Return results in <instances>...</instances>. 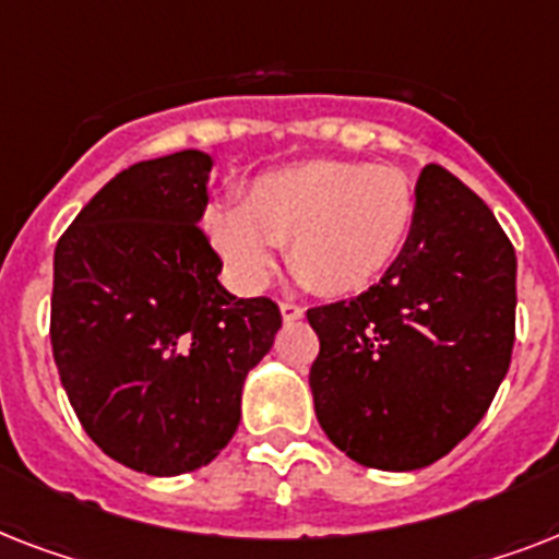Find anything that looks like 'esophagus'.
I'll use <instances>...</instances> for the list:
<instances>
[{"instance_id": "obj_1", "label": "esophagus", "mask_w": 559, "mask_h": 559, "mask_svg": "<svg viewBox=\"0 0 559 559\" xmlns=\"http://www.w3.org/2000/svg\"><path fill=\"white\" fill-rule=\"evenodd\" d=\"M281 316H284V322H298L305 316V307L293 305V301H281Z\"/></svg>"}]
</instances>
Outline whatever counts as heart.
Returning <instances> with one entry per match:
<instances>
[{
    "label": "heart",
    "mask_w": 559,
    "mask_h": 559,
    "mask_svg": "<svg viewBox=\"0 0 559 559\" xmlns=\"http://www.w3.org/2000/svg\"><path fill=\"white\" fill-rule=\"evenodd\" d=\"M415 186L368 162L310 159L266 170L240 205L211 214V240L237 281L261 289L287 243L289 266L322 296H357L394 266L415 228Z\"/></svg>",
    "instance_id": "obj_1"
}]
</instances>
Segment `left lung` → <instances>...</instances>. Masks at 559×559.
<instances>
[{"mask_svg":"<svg viewBox=\"0 0 559 559\" xmlns=\"http://www.w3.org/2000/svg\"><path fill=\"white\" fill-rule=\"evenodd\" d=\"M394 266L368 293L307 310L324 435L362 467L443 459L493 403L513 350L516 252L461 179L426 165Z\"/></svg>","mask_w":559,"mask_h":559,"instance_id":"1","label":"left lung"}]
</instances>
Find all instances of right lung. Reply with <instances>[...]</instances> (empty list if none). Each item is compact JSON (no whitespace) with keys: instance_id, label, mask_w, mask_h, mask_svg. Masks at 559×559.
<instances>
[{"instance_id":"right-lung-1","label":"right lung","mask_w":559,"mask_h":559,"mask_svg":"<svg viewBox=\"0 0 559 559\" xmlns=\"http://www.w3.org/2000/svg\"><path fill=\"white\" fill-rule=\"evenodd\" d=\"M214 159L179 151L121 170L55 249L51 350L74 415L147 476L205 467L240 424L246 373L281 328L270 298H237L202 235Z\"/></svg>"}]
</instances>
